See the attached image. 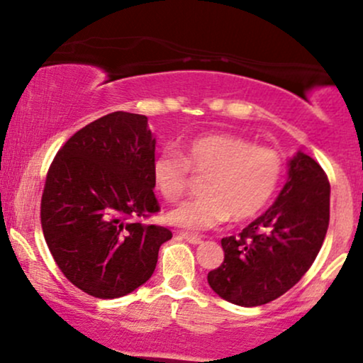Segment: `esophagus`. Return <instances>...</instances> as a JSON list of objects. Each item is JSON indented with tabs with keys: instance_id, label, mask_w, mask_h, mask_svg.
Returning <instances> with one entry per match:
<instances>
[{
	"instance_id": "esophagus-1",
	"label": "esophagus",
	"mask_w": 363,
	"mask_h": 363,
	"mask_svg": "<svg viewBox=\"0 0 363 363\" xmlns=\"http://www.w3.org/2000/svg\"><path fill=\"white\" fill-rule=\"evenodd\" d=\"M179 237H181V239H184L186 242L194 244V245H198V244H201V242H203L201 237L193 235V234H187V232H179Z\"/></svg>"
}]
</instances>
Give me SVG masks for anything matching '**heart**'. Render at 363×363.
Returning <instances> with one entry per match:
<instances>
[{
  "mask_svg": "<svg viewBox=\"0 0 363 363\" xmlns=\"http://www.w3.org/2000/svg\"><path fill=\"white\" fill-rule=\"evenodd\" d=\"M182 156L162 152L152 164V177L158 193L172 203L187 191L189 170L207 176L203 198L182 203L165 216L186 230H206L230 216L237 222L252 218L264 210L283 176L280 153L223 133L191 140Z\"/></svg>",
  "mask_w": 363,
  "mask_h": 363,
  "instance_id": "b5f03b06",
  "label": "heart"
}]
</instances>
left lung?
<instances>
[{"label": "left lung", "mask_w": 363, "mask_h": 363, "mask_svg": "<svg viewBox=\"0 0 363 363\" xmlns=\"http://www.w3.org/2000/svg\"><path fill=\"white\" fill-rule=\"evenodd\" d=\"M329 225V182L314 158L298 150L289 160L277 199L244 228L223 237V262L208 273L223 301L256 307L281 297L311 268Z\"/></svg>", "instance_id": "1"}]
</instances>
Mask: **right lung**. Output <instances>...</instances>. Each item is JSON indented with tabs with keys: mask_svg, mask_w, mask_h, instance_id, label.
<instances>
[{
	"mask_svg": "<svg viewBox=\"0 0 363 363\" xmlns=\"http://www.w3.org/2000/svg\"><path fill=\"white\" fill-rule=\"evenodd\" d=\"M148 118L112 112L65 143L45 179L44 239L74 286L97 298L131 294L155 272L172 232L141 218L158 211Z\"/></svg>",
	"mask_w": 363,
	"mask_h": 363,
	"instance_id": "right-lung-1",
	"label": "right lung"
}]
</instances>
